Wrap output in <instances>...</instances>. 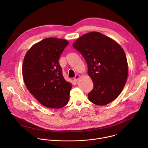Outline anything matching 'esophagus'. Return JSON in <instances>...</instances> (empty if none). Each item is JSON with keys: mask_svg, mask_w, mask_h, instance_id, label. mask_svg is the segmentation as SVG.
<instances>
[{"mask_svg": "<svg viewBox=\"0 0 148 148\" xmlns=\"http://www.w3.org/2000/svg\"><path fill=\"white\" fill-rule=\"evenodd\" d=\"M79 77H80L79 75H75V77L74 78V81H77L78 80V79L79 78Z\"/></svg>", "mask_w": 148, "mask_h": 148, "instance_id": "1", "label": "esophagus"}]
</instances>
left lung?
<instances>
[{
    "label": "left lung",
    "mask_w": 148,
    "mask_h": 148,
    "mask_svg": "<svg viewBox=\"0 0 148 148\" xmlns=\"http://www.w3.org/2000/svg\"><path fill=\"white\" fill-rule=\"evenodd\" d=\"M73 46L86 60L94 83L89 100L98 105L115 100L128 77L127 59L123 49L110 37L96 32L82 35Z\"/></svg>",
    "instance_id": "left-lung-1"
}]
</instances>
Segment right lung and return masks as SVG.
Instances as JSON below:
<instances>
[{"label":"right lung","mask_w":148,"mask_h":148,"mask_svg":"<svg viewBox=\"0 0 148 148\" xmlns=\"http://www.w3.org/2000/svg\"><path fill=\"white\" fill-rule=\"evenodd\" d=\"M68 41L49 37L34 45L24 58L22 73L27 88L44 106L61 108L69 102L71 84L62 75L59 58Z\"/></svg>","instance_id":"right-lung-1"}]
</instances>
